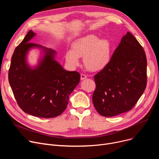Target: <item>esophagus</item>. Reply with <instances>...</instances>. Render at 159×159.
Here are the masks:
<instances>
[{
    "instance_id": "1",
    "label": "esophagus",
    "mask_w": 159,
    "mask_h": 159,
    "mask_svg": "<svg viewBox=\"0 0 159 159\" xmlns=\"http://www.w3.org/2000/svg\"><path fill=\"white\" fill-rule=\"evenodd\" d=\"M86 77H87V75H86L83 74V73L80 74V79L81 80H84V79H86Z\"/></svg>"
}]
</instances>
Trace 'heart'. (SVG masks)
Returning a JSON list of instances; mask_svg holds the SVG:
<instances>
[{"mask_svg":"<svg viewBox=\"0 0 159 159\" xmlns=\"http://www.w3.org/2000/svg\"><path fill=\"white\" fill-rule=\"evenodd\" d=\"M111 51V46L107 40L88 35L74 42L72 50L66 53V61L70 67L75 68L79 64V57H83V62L88 70L99 71L109 63Z\"/></svg>","mask_w":159,"mask_h":159,"instance_id":"obj_1","label":"heart"}]
</instances>
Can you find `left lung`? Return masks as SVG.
<instances>
[{"instance_id":"1","label":"left lung","mask_w":159,"mask_h":159,"mask_svg":"<svg viewBox=\"0 0 159 159\" xmlns=\"http://www.w3.org/2000/svg\"><path fill=\"white\" fill-rule=\"evenodd\" d=\"M92 101L97 112L113 116L131 110L147 84V59L136 38L128 32L107 65L94 76Z\"/></svg>"}]
</instances>
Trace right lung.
<instances>
[{
  "mask_svg": "<svg viewBox=\"0 0 159 159\" xmlns=\"http://www.w3.org/2000/svg\"><path fill=\"white\" fill-rule=\"evenodd\" d=\"M35 33L30 30L11 57L8 79L19 106L25 113L42 118L60 115L68 106L69 96L80 82L77 71H66L54 60L55 51L30 40ZM33 47L43 48V60L31 69L25 61L28 50Z\"/></svg>",
  "mask_w": 159,
  "mask_h": 159,
  "instance_id": "right-lung-1",
  "label": "right lung"
}]
</instances>
